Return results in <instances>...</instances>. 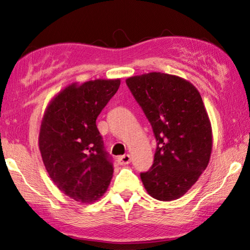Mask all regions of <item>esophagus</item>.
<instances>
[{"instance_id":"esophagus-1","label":"esophagus","mask_w":250,"mask_h":250,"mask_svg":"<svg viewBox=\"0 0 250 250\" xmlns=\"http://www.w3.org/2000/svg\"><path fill=\"white\" fill-rule=\"evenodd\" d=\"M118 162L121 166H125V164H129L131 162V156L130 154H125V155H121L118 158Z\"/></svg>"}]
</instances>
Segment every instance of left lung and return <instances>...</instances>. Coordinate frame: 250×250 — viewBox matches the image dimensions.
<instances>
[{
  "instance_id": "1",
  "label": "left lung",
  "mask_w": 250,
  "mask_h": 250,
  "mask_svg": "<svg viewBox=\"0 0 250 250\" xmlns=\"http://www.w3.org/2000/svg\"><path fill=\"white\" fill-rule=\"evenodd\" d=\"M153 130L156 150L146 192L159 201L183 196L208 166L211 128L200 92L177 76L150 73L125 80Z\"/></svg>"
}]
</instances>
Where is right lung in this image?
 Masks as SVG:
<instances>
[{
  "label": "right lung",
  "instance_id": "right-lung-1",
  "mask_svg": "<svg viewBox=\"0 0 250 250\" xmlns=\"http://www.w3.org/2000/svg\"><path fill=\"white\" fill-rule=\"evenodd\" d=\"M119 86L120 79L73 83L45 111L39 139L44 166L59 191L77 202L97 201L112 179V159L96 120Z\"/></svg>",
  "mask_w": 250,
  "mask_h": 250
}]
</instances>
